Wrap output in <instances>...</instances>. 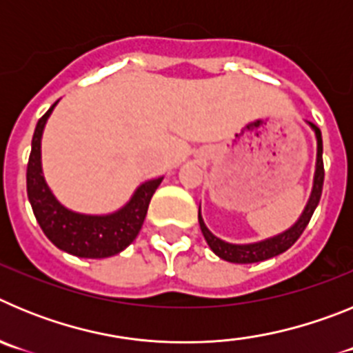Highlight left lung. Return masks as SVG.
<instances>
[{"instance_id": "left-lung-1", "label": "left lung", "mask_w": 353, "mask_h": 353, "mask_svg": "<svg viewBox=\"0 0 353 353\" xmlns=\"http://www.w3.org/2000/svg\"><path fill=\"white\" fill-rule=\"evenodd\" d=\"M310 125L313 127L314 134H316V170H314V180H313V191H311L310 201L305 205L304 212H302L301 219L290 228L288 232L281 233V235L274 236V239L263 240V242H258V244H245V245H236V244H228L224 240L217 239L215 235H212L208 232V228L205 226L203 219H201V214L198 212V221L199 228H201V233H203L207 244L210 245L212 251L217 254L219 258L226 261H232V263H256V261L269 260V258L277 256L281 252L288 251L295 242L299 240V236L302 235V232L305 230V226L310 224L311 217H313L314 208L320 203V198H322V189H323V176H325V170H323V143H322V132L314 123Z\"/></svg>"}]
</instances>
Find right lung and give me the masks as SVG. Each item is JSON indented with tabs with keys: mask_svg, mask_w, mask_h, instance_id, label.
Masks as SVG:
<instances>
[{
	"mask_svg": "<svg viewBox=\"0 0 353 353\" xmlns=\"http://www.w3.org/2000/svg\"><path fill=\"white\" fill-rule=\"evenodd\" d=\"M54 104L39 120L31 139V154L26 170V189L37 223L52 244L79 258H108L132 244L146 217L150 199L162 179L150 180L138 187L132 199L111 215H83L67 210L56 201L42 176L40 138Z\"/></svg>",
	"mask_w": 353,
	"mask_h": 353,
	"instance_id": "add662e5",
	"label": "right lung"
}]
</instances>
